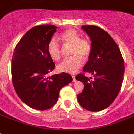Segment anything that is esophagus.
Segmentation results:
<instances>
[{"label":"esophagus","instance_id":"1","mask_svg":"<svg viewBox=\"0 0 134 134\" xmlns=\"http://www.w3.org/2000/svg\"><path fill=\"white\" fill-rule=\"evenodd\" d=\"M72 78H73V82H76V79L74 76H72Z\"/></svg>","mask_w":134,"mask_h":134}]
</instances>
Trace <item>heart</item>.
Returning a JSON list of instances; mask_svg holds the SVG:
<instances>
[{
  "mask_svg": "<svg viewBox=\"0 0 134 134\" xmlns=\"http://www.w3.org/2000/svg\"><path fill=\"white\" fill-rule=\"evenodd\" d=\"M64 44L71 46V57L64 60L57 66L60 72L75 74L82 66V60L89 58L92 52V45L87 39L80 38V35L74 29L65 31L60 37ZM47 53L53 60L57 61L61 58L60 45L55 38H52L47 44Z\"/></svg>",
  "mask_w": 134,
  "mask_h": 134,
  "instance_id": "1",
  "label": "heart"
}]
</instances>
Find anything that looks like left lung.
<instances>
[{"label": "left lung", "instance_id": "left-lung-1", "mask_svg": "<svg viewBox=\"0 0 134 134\" xmlns=\"http://www.w3.org/2000/svg\"><path fill=\"white\" fill-rule=\"evenodd\" d=\"M82 29L92 41V52L83 71L93 75V80L82 74L76 77L84 84L78 101L87 110L99 111L117 97L123 81L125 64L120 49L107 32L93 25L82 26Z\"/></svg>", "mask_w": 134, "mask_h": 134}]
</instances>
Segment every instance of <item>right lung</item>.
Segmentation results:
<instances>
[{"label":"right lung","mask_w":134,"mask_h":134,"mask_svg":"<svg viewBox=\"0 0 134 134\" xmlns=\"http://www.w3.org/2000/svg\"><path fill=\"white\" fill-rule=\"evenodd\" d=\"M56 29L53 25H43L29 29L16 45L12 59L14 89L24 103L37 110L56 105L60 89L73 80L64 72L47 77L55 68L47 44Z\"/></svg>","instance_id":"right-lung-1"}]
</instances>
